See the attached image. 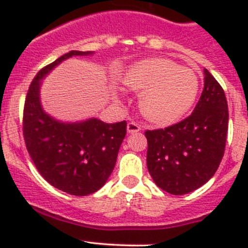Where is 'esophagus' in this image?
Listing matches in <instances>:
<instances>
[{
	"instance_id": "34e87169",
	"label": "esophagus",
	"mask_w": 248,
	"mask_h": 248,
	"mask_svg": "<svg viewBox=\"0 0 248 248\" xmlns=\"http://www.w3.org/2000/svg\"><path fill=\"white\" fill-rule=\"evenodd\" d=\"M140 129H141V127L134 121H129L128 124H127V132H128V133H137Z\"/></svg>"
}]
</instances>
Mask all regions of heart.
<instances>
[{
    "label": "heart",
    "mask_w": 248,
    "mask_h": 248,
    "mask_svg": "<svg viewBox=\"0 0 248 248\" xmlns=\"http://www.w3.org/2000/svg\"><path fill=\"white\" fill-rule=\"evenodd\" d=\"M127 89L140 92L139 109L149 121L168 124L184 116L196 102V72L163 57L142 60L121 77Z\"/></svg>",
    "instance_id": "heart-1"
}]
</instances>
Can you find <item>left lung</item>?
I'll return each instance as SVG.
<instances>
[{"label":"left lung","instance_id":"obj_1","mask_svg":"<svg viewBox=\"0 0 248 248\" xmlns=\"http://www.w3.org/2000/svg\"><path fill=\"white\" fill-rule=\"evenodd\" d=\"M204 89L193 112L179 124L146 131V163L155 184L182 196L206 184L226 149L228 104L221 85L204 69Z\"/></svg>","mask_w":248,"mask_h":248}]
</instances>
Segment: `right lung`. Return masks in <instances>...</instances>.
I'll return each instance as SVG.
<instances>
[{
	"instance_id": "1",
	"label": "right lung",
	"mask_w": 248,
	"mask_h": 248,
	"mask_svg": "<svg viewBox=\"0 0 248 248\" xmlns=\"http://www.w3.org/2000/svg\"><path fill=\"white\" fill-rule=\"evenodd\" d=\"M92 54L72 50L42 68L30 85L24 107L25 144L37 170L55 188L73 196H87L103 187L116 163L127 122L106 124L96 117L59 121L44 111L41 86L62 61Z\"/></svg>"
}]
</instances>
